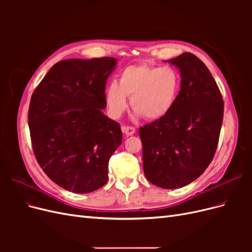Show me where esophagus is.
<instances>
[{
  "label": "esophagus",
  "mask_w": 252,
  "mask_h": 252,
  "mask_svg": "<svg viewBox=\"0 0 252 252\" xmlns=\"http://www.w3.org/2000/svg\"><path fill=\"white\" fill-rule=\"evenodd\" d=\"M122 131L126 135H132L135 133V128L132 126H122Z\"/></svg>",
  "instance_id": "esophagus-1"
}]
</instances>
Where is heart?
Listing matches in <instances>:
<instances>
[{
  "label": "heart",
  "instance_id": "b5f03b06",
  "mask_svg": "<svg viewBox=\"0 0 252 252\" xmlns=\"http://www.w3.org/2000/svg\"><path fill=\"white\" fill-rule=\"evenodd\" d=\"M181 88L180 74L171 67L147 65L128 66L121 72L118 83L106 89V103L114 119L127 107V97L136 116L158 121L168 114L177 101Z\"/></svg>",
  "mask_w": 252,
  "mask_h": 252
}]
</instances>
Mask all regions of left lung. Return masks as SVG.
I'll return each mask as SVG.
<instances>
[{"instance_id": "8db88e82", "label": "left lung", "mask_w": 252, "mask_h": 252, "mask_svg": "<svg viewBox=\"0 0 252 252\" xmlns=\"http://www.w3.org/2000/svg\"><path fill=\"white\" fill-rule=\"evenodd\" d=\"M181 73V90L171 111L141 127L143 167L152 184L184 187L206 170L215 157L224 116L222 94L202 61L184 52L165 61Z\"/></svg>"}]
</instances>
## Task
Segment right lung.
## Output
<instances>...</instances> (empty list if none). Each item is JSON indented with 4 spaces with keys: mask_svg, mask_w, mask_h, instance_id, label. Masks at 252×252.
<instances>
[{
    "mask_svg": "<svg viewBox=\"0 0 252 252\" xmlns=\"http://www.w3.org/2000/svg\"><path fill=\"white\" fill-rule=\"evenodd\" d=\"M114 58L69 59L53 65L30 100L28 126L37 163L68 191L88 193L108 180L122 143L119 123L102 112Z\"/></svg>",
    "mask_w": 252,
    "mask_h": 252,
    "instance_id": "add662e5",
    "label": "right lung"
}]
</instances>
